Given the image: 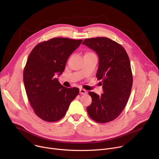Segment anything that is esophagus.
Masks as SVG:
<instances>
[{
    "label": "esophagus",
    "instance_id": "34e87169",
    "mask_svg": "<svg viewBox=\"0 0 159 159\" xmlns=\"http://www.w3.org/2000/svg\"><path fill=\"white\" fill-rule=\"evenodd\" d=\"M80 94H87V91H86L85 89H80Z\"/></svg>",
    "mask_w": 159,
    "mask_h": 159
}]
</instances>
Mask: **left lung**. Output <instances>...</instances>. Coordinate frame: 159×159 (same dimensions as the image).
I'll use <instances>...</instances> for the list:
<instances>
[{
  "mask_svg": "<svg viewBox=\"0 0 159 159\" xmlns=\"http://www.w3.org/2000/svg\"><path fill=\"white\" fill-rule=\"evenodd\" d=\"M85 44L99 56L96 77L102 80V96L89 92L91 104L87 107L89 117L98 123H107L119 116L131 94L133 74L125 49L117 42L107 37L85 39Z\"/></svg>",
  "mask_w": 159,
  "mask_h": 159,
  "instance_id": "1",
  "label": "left lung"
}]
</instances>
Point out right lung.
Here are the masks:
<instances>
[{
	"label": "right lung",
	"mask_w": 159,
	"mask_h": 159,
	"mask_svg": "<svg viewBox=\"0 0 159 159\" xmlns=\"http://www.w3.org/2000/svg\"><path fill=\"white\" fill-rule=\"evenodd\" d=\"M82 42L53 38L40 42L28 56L23 71L25 88L34 111L44 121L62 119L79 93L77 88L64 87L54 75L63 73L69 56Z\"/></svg>",
	"instance_id": "obj_1"
}]
</instances>
